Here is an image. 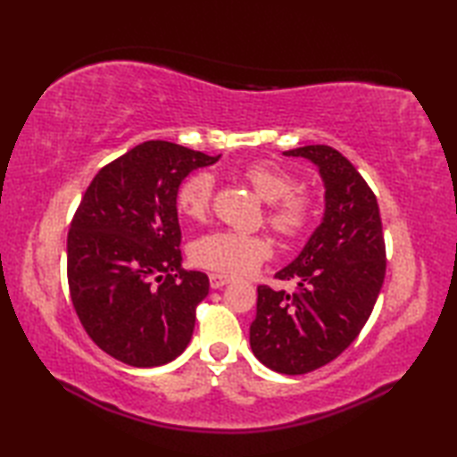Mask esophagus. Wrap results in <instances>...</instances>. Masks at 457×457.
<instances>
[{
  "label": "esophagus",
  "instance_id": "34e87169",
  "mask_svg": "<svg viewBox=\"0 0 457 457\" xmlns=\"http://www.w3.org/2000/svg\"><path fill=\"white\" fill-rule=\"evenodd\" d=\"M229 283H231V278L226 277V275H216V273L210 275V287L212 288H221V287H226Z\"/></svg>",
  "mask_w": 457,
  "mask_h": 457
}]
</instances>
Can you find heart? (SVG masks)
Wrapping results in <instances>:
<instances>
[{"instance_id":"b5f03b06","label":"heart","mask_w":457,"mask_h":457,"mask_svg":"<svg viewBox=\"0 0 457 457\" xmlns=\"http://www.w3.org/2000/svg\"><path fill=\"white\" fill-rule=\"evenodd\" d=\"M251 188L261 200L269 202V223L280 236H303L314 216V202L296 190L293 172L273 162L257 161L241 170ZM213 180L208 172H196L182 182L177 204L184 218L200 221L206 218L212 202ZM192 261L202 269L221 275H245L257 269L270 255V244L261 236L239 231H212L194 241Z\"/></svg>"}]
</instances>
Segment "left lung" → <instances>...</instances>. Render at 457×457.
<instances>
[{"label": "left lung", "instance_id": "left-lung-1", "mask_svg": "<svg viewBox=\"0 0 457 457\" xmlns=\"http://www.w3.org/2000/svg\"><path fill=\"white\" fill-rule=\"evenodd\" d=\"M306 159L324 182V216L293 263L275 275L298 290L257 287L249 344L261 363L304 375L332 361L361 332L385 280L377 198L342 153L328 145L285 151Z\"/></svg>", "mask_w": 457, "mask_h": 457}]
</instances>
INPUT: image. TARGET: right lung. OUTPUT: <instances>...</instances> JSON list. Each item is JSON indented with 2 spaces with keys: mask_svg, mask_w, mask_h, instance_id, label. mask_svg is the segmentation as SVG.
I'll return each instance as SVG.
<instances>
[{
  "mask_svg": "<svg viewBox=\"0 0 457 457\" xmlns=\"http://www.w3.org/2000/svg\"><path fill=\"white\" fill-rule=\"evenodd\" d=\"M220 159L145 141L96 174L76 210L66 273L76 314L102 352L131 367L177 359L210 280L184 270L177 196L192 170Z\"/></svg>",
  "mask_w": 457,
  "mask_h": 457,
  "instance_id": "add662e5",
  "label": "right lung"
}]
</instances>
